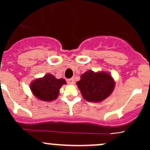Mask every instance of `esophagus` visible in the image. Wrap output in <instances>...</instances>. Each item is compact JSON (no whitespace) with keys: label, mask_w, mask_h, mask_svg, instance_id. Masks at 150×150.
<instances>
[{"label":"esophagus","mask_w":150,"mask_h":150,"mask_svg":"<svg viewBox=\"0 0 150 150\" xmlns=\"http://www.w3.org/2000/svg\"><path fill=\"white\" fill-rule=\"evenodd\" d=\"M67 83L69 85H74L75 84V80L74 78H70V79L67 80Z\"/></svg>","instance_id":"obj_1"}]
</instances>
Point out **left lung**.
Segmentation results:
<instances>
[{
  "label": "left lung",
  "instance_id": "left-lung-1",
  "mask_svg": "<svg viewBox=\"0 0 150 150\" xmlns=\"http://www.w3.org/2000/svg\"><path fill=\"white\" fill-rule=\"evenodd\" d=\"M83 97L90 102H101L112 94L115 81L110 72L88 70L76 83Z\"/></svg>",
  "mask_w": 150,
  "mask_h": 150
}]
</instances>
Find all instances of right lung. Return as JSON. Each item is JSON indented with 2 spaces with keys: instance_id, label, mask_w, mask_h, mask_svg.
<instances>
[{
  "instance_id": "1",
  "label": "right lung",
  "mask_w": 150,
  "mask_h": 150,
  "mask_svg": "<svg viewBox=\"0 0 150 150\" xmlns=\"http://www.w3.org/2000/svg\"><path fill=\"white\" fill-rule=\"evenodd\" d=\"M67 84L63 78L57 79L51 74L33 80L30 85L32 93L38 99L43 102H52L58 98L60 88Z\"/></svg>"
}]
</instances>
